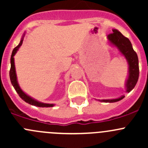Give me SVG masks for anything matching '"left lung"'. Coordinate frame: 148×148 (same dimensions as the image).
Wrapping results in <instances>:
<instances>
[{
    "instance_id": "1",
    "label": "left lung",
    "mask_w": 148,
    "mask_h": 148,
    "mask_svg": "<svg viewBox=\"0 0 148 148\" xmlns=\"http://www.w3.org/2000/svg\"><path fill=\"white\" fill-rule=\"evenodd\" d=\"M113 32L107 36L109 41L113 45L117 47L120 51L126 58L129 64V76L126 82L127 92H130L136 85L139 78V62L136 52L134 51L130 41L127 37L124 36L117 30L114 29ZM125 97L122 96L120 98L113 99H102L99 100L103 102H118Z\"/></svg>"
}]
</instances>
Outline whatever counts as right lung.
Returning a JSON list of instances; mask_svg holds the SVG:
<instances>
[{
    "instance_id": "1",
    "label": "right lung",
    "mask_w": 148,
    "mask_h": 148,
    "mask_svg": "<svg viewBox=\"0 0 148 148\" xmlns=\"http://www.w3.org/2000/svg\"><path fill=\"white\" fill-rule=\"evenodd\" d=\"M23 38H21V40L20 43L16 47H15L13 49V51H12V54H11V57H10V69L9 71V75H10V82H11L12 85L14 87L15 90L16 91L18 94L19 97L21 98L23 100H24L25 102L28 103V104H31V105H34L36 106V107H53V104H46V103H41L38 102V101L35 100V99H32L31 97H30L29 96H28L27 95L24 93L23 91L21 90V89L19 86L17 82V77H16V69H15V65H14V55L16 54V53L17 52V51L18 50L19 47L21 46L22 43H23Z\"/></svg>"
}]
</instances>
